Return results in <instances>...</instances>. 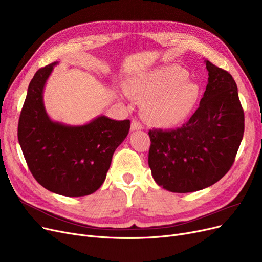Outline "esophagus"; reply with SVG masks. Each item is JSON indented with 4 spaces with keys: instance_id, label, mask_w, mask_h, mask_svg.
Instances as JSON below:
<instances>
[{
    "instance_id": "obj_1",
    "label": "esophagus",
    "mask_w": 262,
    "mask_h": 262,
    "mask_svg": "<svg viewBox=\"0 0 262 262\" xmlns=\"http://www.w3.org/2000/svg\"><path fill=\"white\" fill-rule=\"evenodd\" d=\"M139 129H142L141 123H139L138 121H136V120H133L132 124H130V130L135 132V130H139Z\"/></svg>"
}]
</instances>
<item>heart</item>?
Listing matches in <instances>:
<instances>
[{
    "label": "heart",
    "mask_w": 262,
    "mask_h": 262,
    "mask_svg": "<svg viewBox=\"0 0 262 262\" xmlns=\"http://www.w3.org/2000/svg\"><path fill=\"white\" fill-rule=\"evenodd\" d=\"M188 73L176 64L158 67L127 82L130 98L143 105V118L156 127H171L183 122L192 112L199 87L187 81Z\"/></svg>",
    "instance_id": "b5f03b06"
}]
</instances>
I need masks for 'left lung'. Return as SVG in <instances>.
Instances as JSON below:
<instances>
[{
    "instance_id": "1",
    "label": "left lung",
    "mask_w": 262,
    "mask_h": 262,
    "mask_svg": "<svg viewBox=\"0 0 262 262\" xmlns=\"http://www.w3.org/2000/svg\"><path fill=\"white\" fill-rule=\"evenodd\" d=\"M208 84L189 121L172 130L148 132V166L156 184L176 193L215 184L235 161L244 114L232 76L208 60Z\"/></svg>"
}]
</instances>
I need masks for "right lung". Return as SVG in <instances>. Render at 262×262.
<instances>
[{
  "instance_id": "right-lung-1",
  "label": "right lung",
  "mask_w": 262,
  "mask_h": 262,
  "mask_svg": "<svg viewBox=\"0 0 262 262\" xmlns=\"http://www.w3.org/2000/svg\"><path fill=\"white\" fill-rule=\"evenodd\" d=\"M58 62L40 69L31 80L18 125V139L35 180L63 196H85L104 183L116 148L129 132V120L99 116L82 125L53 121L43 91Z\"/></svg>"
}]
</instances>
